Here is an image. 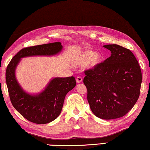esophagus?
<instances>
[{
  "label": "esophagus",
  "mask_w": 150,
  "mask_h": 150,
  "mask_svg": "<svg viewBox=\"0 0 150 150\" xmlns=\"http://www.w3.org/2000/svg\"><path fill=\"white\" fill-rule=\"evenodd\" d=\"M82 78H81V77H77V79H76V81H77V83H80L82 82Z\"/></svg>",
  "instance_id": "34e87169"
}]
</instances>
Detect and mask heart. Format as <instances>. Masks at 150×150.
Segmentation results:
<instances>
[{"label": "heart", "instance_id": "b5f03b06", "mask_svg": "<svg viewBox=\"0 0 150 150\" xmlns=\"http://www.w3.org/2000/svg\"><path fill=\"white\" fill-rule=\"evenodd\" d=\"M105 55L102 53H96L93 50H83L75 54L73 63L77 66L87 65L90 69H95L102 64Z\"/></svg>", "mask_w": 150, "mask_h": 150}]
</instances>
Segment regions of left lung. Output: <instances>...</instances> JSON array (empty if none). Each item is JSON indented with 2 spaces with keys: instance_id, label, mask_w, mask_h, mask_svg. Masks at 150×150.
Instances as JSON below:
<instances>
[{
  "instance_id": "obj_1",
  "label": "left lung",
  "mask_w": 150,
  "mask_h": 150,
  "mask_svg": "<svg viewBox=\"0 0 150 150\" xmlns=\"http://www.w3.org/2000/svg\"><path fill=\"white\" fill-rule=\"evenodd\" d=\"M110 57L95 69L85 71L87 100L96 116L104 120L122 117L138 100L142 71L130 50L116 44L103 45Z\"/></svg>"
}]
</instances>
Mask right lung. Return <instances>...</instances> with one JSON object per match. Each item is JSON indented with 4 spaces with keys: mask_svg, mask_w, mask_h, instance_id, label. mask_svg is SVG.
<instances>
[{
    "mask_svg": "<svg viewBox=\"0 0 150 150\" xmlns=\"http://www.w3.org/2000/svg\"><path fill=\"white\" fill-rule=\"evenodd\" d=\"M63 49L61 42L25 47L18 52L7 66L6 82L10 99L14 108L32 122L44 124L56 119L62 112L65 97L76 85L74 77H55L46 87L35 95L25 91L18 82L16 69L22 58L52 56Z\"/></svg>",
    "mask_w": 150,
    "mask_h": 150,
    "instance_id": "add662e5",
    "label": "right lung"
}]
</instances>
